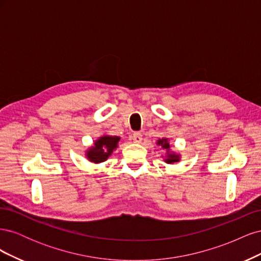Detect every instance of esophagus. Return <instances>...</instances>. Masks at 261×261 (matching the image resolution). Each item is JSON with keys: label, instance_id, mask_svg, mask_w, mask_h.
I'll use <instances>...</instances> for the list:
<instances>
[{"label": "esophagus", "instance_id": "1", "mask_svg": "<svg viewBox=\"0 0 261 261\" xmlns=\"http://www.w3.org/2000/svg\"><path fill=\"white\" fill-rule=\"evenodd\" d=\"M132 138L134 140V143L139 144V143H141V140H143V135H141L140 133H134Z\"/></svg>", "mask_w": 261, "mask_h": 261}]
</instances>
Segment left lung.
<instances>
[{"label":"left lung","instance_id":"8db88e82","mask_svg":"<svg viewBox=\"0 0 261 261\" xmlns=\"http://www.w3.org/2000/svg\"><path fill=\"white\" fill-rule=\"evenodd\" d=\"M169 141H170L169 138L163 137V138H160L156 140V145L160 146L165 151V155H162L164 162L168 164H173V163L178 162L180 160L181 155L176 151H173V150L171 149Z\"/></svg>","mask_w":261,"mask_h":261}]
</instances>
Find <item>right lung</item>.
<instances>
[{"instance_id":"right-lung-1","label":"right lung","mask_w":261,"mask_h":261,"mask_svg":"<svg viewBox=\"0 0 261 261\" xmlns=\"http://www.w3.org/2000/svg\"><path fill=\"white\" fill-rule=\"evenodd\" d=\"M120 139L121 137L118 136H112L105 134V135H102L94 140L93 145L86 150L85 156L87 158V160L94 164L105 162L113 153L114 150H116Z\"/></svg>"}]
</instances>
